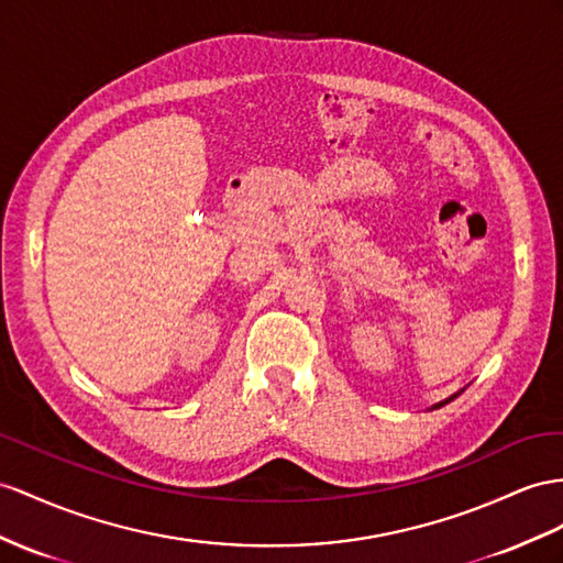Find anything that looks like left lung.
Returning <instances> with one entry per match:
<instances>
[{
  "label": "left lung",
  "mask_w": 563,
  "mask_h": 563,
  "mask_svg": "<svg viewBox=\"0 0 563 563\" xmlns=\"http://www.w3.org/2000/svg\"><path fill=\"white\" fill-rule=\"evenodd\" d=\"M456 397H459V393H456V395H452L450 399H444V401H440V405H435V407H432V409H440V407H444V405H450V401H452V399H456Z\"/></svg>",
  "instance_id": "obj_1"
}]
</instances>
